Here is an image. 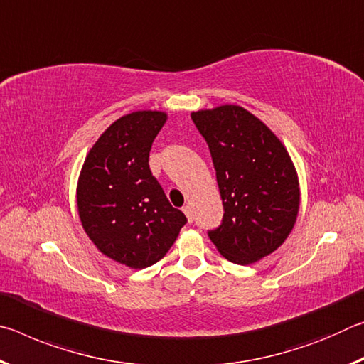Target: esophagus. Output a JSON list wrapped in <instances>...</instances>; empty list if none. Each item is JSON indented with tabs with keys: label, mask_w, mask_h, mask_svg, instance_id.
<instances>
[{
	"label": "esophagus",
	"mask_w": 364,
	"mask_h": 364,
	"mask_svg": "<svg viewBox=\"0 0 364 364\" xmlns=\"http://www.w3.org/2000/svg\"><path fill=\"white\" fill-rule=\"evenodd\" d=\"M183 213L186 215V218H188L189 223H193L194 215H193V210H191V207H189V205H184V207H183Z\"/></svg>",
	"instance_id": "34e87169"
}]
</instances>
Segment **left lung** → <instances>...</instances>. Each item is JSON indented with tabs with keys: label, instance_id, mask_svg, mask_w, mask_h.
I'll return each instance as SVG.
<instances>
[{
	"label": "left lung",
	"instance_id": "left-lung-1",
	"mask_svg": "<svg viewBox=\"0 0 364 364\" xmlns=\"http://www.w3.org/2000/svg\"><path fill=\"white\" fill-rule=\"evenodd\" d=\"M207 141L223 200V220L208 231L226 260L250 264L286 241L297 220V171L278 136L241 106L191 114Z\"/></svg>",
	"mask_w": 364,
	"mask_h": 364
}]
</instances>
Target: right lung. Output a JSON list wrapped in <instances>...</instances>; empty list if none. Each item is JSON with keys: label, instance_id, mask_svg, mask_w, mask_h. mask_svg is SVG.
Listing matches in <instances>:
<instances>
[{"label": "right lung", "instance_id": "add662e5", "mask_svg": "<svg viewBox=\"0 0 364 364\" xmlns=\"http://www.w3.org/2000/svg\"><path fill=\"white\" fill-rule=\"evenodd\" d=\"M165 120L167 114L157 110L120 117L91 147L78 178L85 232L104 255L133 269L164 258L188 221L149 168L151 147Z\"/></svg>", "mask_w": 364, "mask_h": 364}]
</instances>
